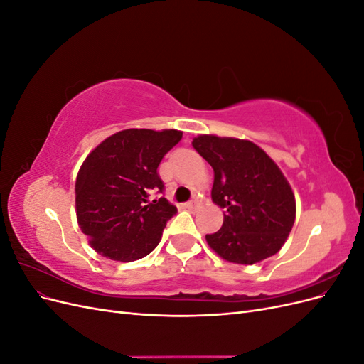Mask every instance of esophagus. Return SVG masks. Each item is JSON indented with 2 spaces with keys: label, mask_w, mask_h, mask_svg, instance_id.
Instances as JSON below:
<instances>
[{
  "label": "esophagus",
  "mask_w": 364,
  "mask_h": 364,
  "mask_svg": "<svg viewBox=\"0 0 364 364\" xmlns=\"http://www.w3.org/2000/svg\"><path fill=\"white\" fill-rule=\"evenodd\" d=\"M185 208L190 209V211H196V209L199 208V202H197V200H191V202H188V203H185Z\"/></svg>",
  "instance_id": "34e87169"
}]
</instances>
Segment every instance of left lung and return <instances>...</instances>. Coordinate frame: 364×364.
<instances>
[{"label": "left lung", "instance_id": "8db88e82", "mask_svg": "<svg viewBox=\"0 0 364 364\" xmlns=\"http://www.w3.org/2000/svg\"><path fill=\"white\" fill-rule=\"evenodd\" d=\"M193 147L213 167V202L225 208L223 226L205 237L209 247L245 266L278 253L296 218L294 194L278 165L247 139L199 135Z\"/></svg>", "mask_w": 364, "mask_h": 364}]
</instances>
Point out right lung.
Listing matches in <instances>:
<instances>
[{"mask_svg":"<svg viewBox=\"0 0 364 364\" xmlns=\"http://www.w3.org/2000/svg\"><path fill=\"white\" fill-rule=\"evenodd\" d=\"M182 138L181 130L126 129L100 142L75 179V214L82 232L102 257L130 262L155 249L178 208L162 193L158 167Z\"/></svg>","mask_w":364,"mask_h":364,"instance_id":"add662e5","label":"right lung"}]
</instances>
